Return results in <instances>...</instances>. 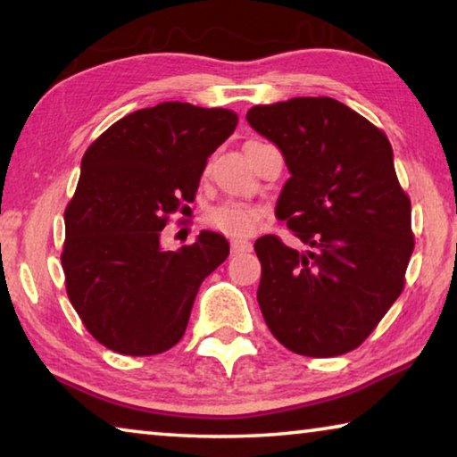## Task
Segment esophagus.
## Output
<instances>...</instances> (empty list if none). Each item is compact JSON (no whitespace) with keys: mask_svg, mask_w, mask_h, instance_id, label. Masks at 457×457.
Segmentation results:
<instances>
[{"mask_svg":"<svg viewBox=\"0 0 457 457\" xmlns=\"http://www.w3.org/2000/svg\"><path fill=\"white\" fill-rule=\"evenodd\" d=\"M242 252H252V244L242 242V239H234V242H231V253H242Z\"/></svg>","mask_w":457,"mask_h":457,"instance_id":"obj_1","label":"esophagus"}]
</instances>
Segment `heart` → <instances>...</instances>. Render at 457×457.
Wrapping results in <instances>:
<instances>
[{
    "instance_id": "obj_1",
    "label": "heart",
    "mask_w": 457,
    "mask_h": 457,
    "mask_svg": "<svg viewBox=\"0 0 457 457\" xmlns=\"http://www.w3.org/2000/svg\"><path fill=\"white\" fill-rule=\"evenodd\" d=\"M264 212L256 205L242 201H226L207 212L205 220L210 226L228 237H247L260 228Z\"/></svg>"
}]
</instances>
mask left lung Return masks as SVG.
I'll return each mask as SVG.
<instances>
[{"mask_svg": "<svg viewBox=\"0 0 457 457\" xmlns=\"http://www.w3.org/2000/svg\"><path fill=\"white\" fill-rule=\"evenodd\" d=\"M245 119L284 154L292 177L276 215L308 245L303 253L272 234L253 244L268 328L304 357L351 353L403 292L415 245L389 138L328 96L256 104Z\"/></svg>", "mask_w": 457, "mask_h": 457, "instance_id": "left-lung-1", "label": "left lung"}]
</instances>
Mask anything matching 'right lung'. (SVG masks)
Returning a JSON list of instances; mask_svg holds the SVG:
<instances>
[{
	"mask_svg": "<svg viewBox=\"0 0 457 457\" xmlns=\"http://www.w3.org/2000/svg\"><path fill=\"white\" fill-rule=\"evenodd\" d=\"M236 127L229 108L161 103L122 117L84 153L60 260L74 311L106 349L151 357L185 335L199 286L229 244L201 231L165 252L159 236L195 199L207 157Z\"/></svg>",
	"mask_w": 457,
	"mask_h": 457,
	"instance_id": "right-lung-1",
	"label": "right lung"
}]
</instances>
